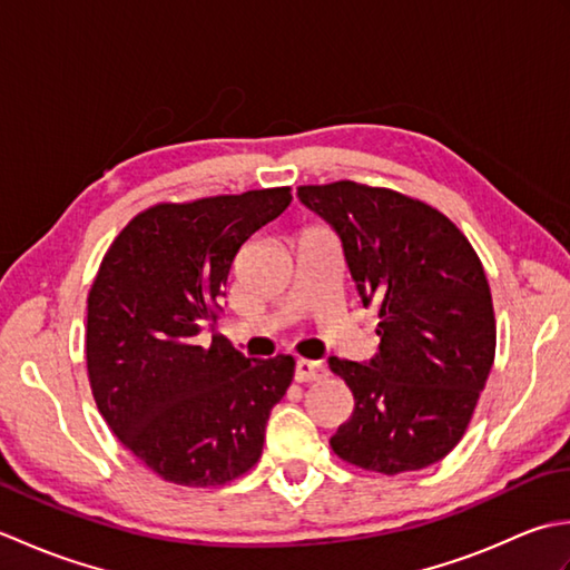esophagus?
I'll use <instances>...</instances> for the list:
<instances>
[{"instance_id":"obj_1","label":"esophagus","mask_w":570,"mask_h":570,"mask_svg":"<svg viewBox=\"0 0 570 570\" xmlns=\"http://www.w3.org/2000/svg\"><path fill=\"white\" fill-rule=\"evenodd\" d=\"M323 362L316 360H298L296 362V382H316L323 377Z\"/></svg>"}]
</instances>
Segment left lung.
Returning <instances> with one entry per match:
<instances>
[{
  "mask_svg": "<svg viewBox=\"0 0 570 570\" xmlns=\"http://www.w3.org/2000/svg\"><path fill=\"white\" fill-rule=\"evenodd\" d=\"M296 196L341 239L362 306L380 313L374 357H328L355 396L333 451L384 475L439 463L463 439L494 362L475 249L445 215L402 193L337 180Z\"/></svg>",
  "mask_w": 570,
  "mask_h": 570,
  "instance_id": "8db88e82",
  "label": "left lung"
}]
</instances>
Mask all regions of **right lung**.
<instances>
[{
  "mask_svg": "<svg viewBox=\"0 0 570 570\" xmlns=\"http://www.w3.org/2000/svg\"><path fill=\"white\" fill-rule=\"evenodd\" d=\"M288 203L292 188L154 205L119 233L90 288L95 402L125 448L176 485H225L257 463L294 380L292 355L245 357L215 331L239 247ZM205 327L210 344L197 341Z\"/></svg>",
  "mask_w": 570,
  "mask_h": 570,
  "instance_id": "obj_1",
  "label": "right lung"
}]
</instances>
